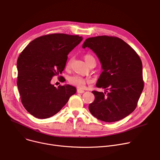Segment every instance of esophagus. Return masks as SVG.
Here are the masks:
<instances>
[{
	"label": "esophagus",
	"mask_w": 160,
	"mask_h": 160,
	"mask_svg": "<svg viewBox=\"0 0 160 160\" xmlns=\"http://www.w3.org/2000/svg\"><path fill=\"white\" fill-rule=\"evenodd\" d=\"M85 91L82 89H77V92L78 93H83Z\"/></svg>",
	"instance_id": "34e87169"
}]
</instances>
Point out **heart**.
<instances>
[{"instance_id": "b5f03b06", "label": "heart", "mask_w": 160, "mask_h": 160, "mask_svg": "<svg viewBox=\"0 0 160 160\" xmlns=\"http://www.w3.org/2000/svg\"><path fill=\"white\" fill-rule=\"evenodd\" d=\"M84 60L86 62V63L88 65L92 60H95L94 57L89 54H87L84 56ZM72 60V58H69L67 62V63H66L67 68H70ZM68 82L70 85H71V86H76L80 88H83L85 86H86V83L89 82V80L86 78L81 77L80 75H78V74H74V75L69 76L68 77Z\"/></svg>"}]
</instances>
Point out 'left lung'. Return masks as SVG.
Returning <instances> with one entry per match:
<instances>
[{"instance_id": "left-lung-1", "label": "left lung", "mask_w": 160, "mask_h": 160, "mask_svg": "<svg viewBox=\"0 0 160 160\" xmlns=\"http://www.w3.org/2000/svg\"><path fill=\"white\" fill-rule=\"evenodd\" d=\"M86 48L96 53L102 65L97 87L108 90L92 91L95 99L89 105L90 112L105 122L125 118L137 107L144 87L139 55L122 39L112 36L89 38L83 44Z\"/></svg>"}]
</instances>
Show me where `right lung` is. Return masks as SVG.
<instances>
[{
    "label": "right lung",
    "mask_w": 160,
    "mask_h": 160,
    "mask_svg": "<svg viewBox=\"0 0 160 160\" xmlns=\"http://www.w3.org/2000/svg\"><path fill=\"white\" fill-rule=\"evenodd\" d=\"M82 39L64 33L46 35L31 41L21 52L17 83L21 102L35 118L45 119L56 114L76 92L74 87L60 85L56 88L51 80L62 73L69 52Z\"/></svg>",
    "instance_id": "1"
}]
</instances>
